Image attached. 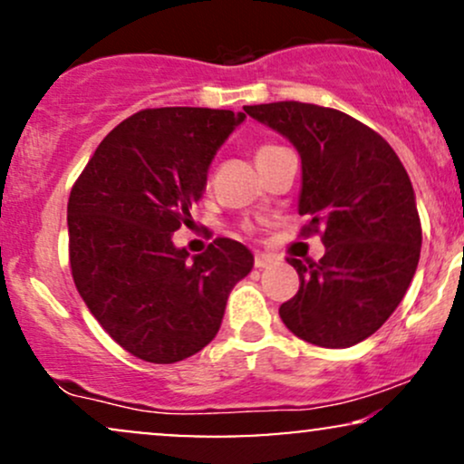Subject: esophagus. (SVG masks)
<instances>
[{
    "mask_svg": "<svg viewBox=\"0 0 464 464\" xmlns=\"http://www.w3.org/2000/svg\"><path fill=\"white\" fill-rule=\"evenodd\" d=\"M275 259L266 253H255V268H268Z\"/></svg>",
    "mask_w": 464,
    "mask_h": 464,
    "instance_id": "1",
    "label": "esophagus"
}]
</instances>
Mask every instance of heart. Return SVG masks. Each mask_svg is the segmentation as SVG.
I'll return each instance as SVG.
<instances>
[{
  "label": "heart",
  "mask_w": 464,
  "mask_h": 464,
  "mask_svg": "<svg viewBox=\"0 0 464 464\" xmlns=\"http://www.w3.org/2000/svg\"><path fill=\"white\" fill-rule=\"evenodd\" d=\"M275 148H276V146H262V148H259V150H257V154H255V159H257V157H262V154H266V152L275 150Z\"/></svg>",
  "instance_id": "b5f03b06"
}]
</instances>
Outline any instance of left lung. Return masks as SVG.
Wrapping results in <instances>:
<instances>
[{"label": "left lung", "mask_w": 464, "mask_h": 464, "mask_svg": "<svg viewBox=\"0 0 464 464\" xmlns=\"http://www.w3.org/2000/svg\"><path fill=\"white\" fill-rule=\"evenodd\" d=\"M301 154L303 236L321 233L318 262L290 257L299 292L279 307L305 343L344 349L388 321L417 273L420 220L414 189L388 141L335 109L305 102L244 106Z\"/></svg>", "instance_id": "left-lung-1"}]
</instances>
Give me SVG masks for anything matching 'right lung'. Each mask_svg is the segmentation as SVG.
Here are the masks:
<instances>
[{
  "label": "right lung",
  "instance_id": "1",
  "mask_svg": "<svg viewBox=\"0 0 464 464\" xmlns=\"http://www.w3.org/2000/svg\"><path fill=\"white\" fill-rule=\"evenodd\" d=\"M244 113L146 109L117 124L84 165L67 202L69 264L104 332L135 358L172 364L216 338L253 253L216 237L189 257L172 233L191 222L218 148Z\"/></svg>",
  "mask_w": 464,
  "mask_h": 464
}]
</instances>
